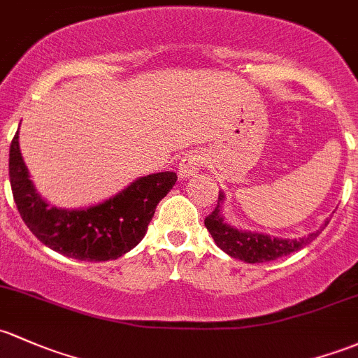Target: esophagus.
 <instances>
[{
  "label": "esophagus",
  "instance_id": "esophagus-1",
  "mask_svg": "<svg viewBox=\"0 0 358 358\" xmlns=\"http://www.w3.org/2000/svg\"><path fill=\"white\" fill-rule=\"evenodd\" d=\"M206 164V156L199 150H192L185 154L178 164V175L180 178H190V176L197 175L199 169Z\"/></svg>",
  "mask_w": 358,
  "mask_h": 358
}]
</instances>
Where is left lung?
Wrapping results in <instances>:
<instances>
[{
  "instance_id": "8db88e82",
  "label": "left lung",
  "mask_w": 358,
  "mask_h": 358,
  "mask_svg": "<svg viewBox=\"0 0 358 358\" xmlns=\"http://www.w3.org/2000/svg\"><path fill=\"white\" fill-rule=\"evenodd\" d=\"M223 201V194H220L217 197V206L214 208L213 213L209 216H206L204 224L208 228V231L213 235L216 245L223 252H227L231 257L240 259V261L250 262H268L274 261L278 257H283V255L292 254V252L300 250L310 243L315 236H319V233L328 227L329 220H326V223L322 224L321 229H317L315 233L306 236V238L300 240H283V238H271L268 235H261V233H247V231H238V229L231 228L223 221L220 214V202Z\"/></svg>"
}]
</instances>
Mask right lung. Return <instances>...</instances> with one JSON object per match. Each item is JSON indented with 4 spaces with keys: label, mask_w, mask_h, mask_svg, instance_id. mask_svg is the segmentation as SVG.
Returning <instances> with one entry per match:
<instances>
[{
    "label": "right lung",
    "mask_w": 358,
    "mask_h": 358,
    "mask_svg": "<svg viewBox=\"0 0 358 358\" xmlns=\"http://www.w3.org/2000/svg\"><path fill=\"white\" fill-rule=\"evenodd\" d=\"M10 183L22 220L37 240L78 261H110L144 238L156 206L173 189L176 173L142 176L118 195L89 209L50 208L37 195L18 148V130L10 145Z\"/></svg>",
    "instance_id": "1"
}]
</instances>
